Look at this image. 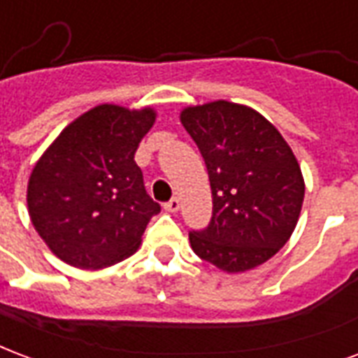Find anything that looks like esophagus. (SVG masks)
Instances as JSON below:
<instances>
[{"instance_id":"1","label":"esophagus","mask_w":358,"mask_h":358,"mask_svg":"<svg viewBox=\"0 0 358 358\" xmlns=\"http://www.w3.org/2000/svg\"><path fill=\"white\" fill-rule=\"evenodd\" d=\"M163 206H165V210H169V213H176V210L180 208V201L176 199V197H172V199L166 201Z\"/></svg>"}]
</instances>
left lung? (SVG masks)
<instances>
[{"mask_svg":"<svg viewBox=\"0 0 358 358\" xmlns=\"http://www.w3.org/2000/svg\"><path fill=\"white\" fill-rule=\"evenodd\" d=\"M180 119L213 189L208 226L189 231L193 252L227 273L260 266L300 218L306 186L290 145L264 115L226 100L186 108Z\"/></svg>","mask_w":358,"mask_h":358,"instance_id":"left-lung-1","label":"left lung"}]
</instances>
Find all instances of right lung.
I'll return each instance as SVG.
<instances>
[{
	"label": "right lung",
	"mask_w": 358,
	"mask_h": 358,
	"mask_svg": "<svg viewBox=\"0 0 358 358\" xmlns=\"http://www.w3.org/2000/svg\"><path fill=\"white\" fill-rule=\"evenodd\" d=\"M152 108L102 104L60 132L28 182V210L39 237L66 264L102 269L129 258L161 210L134 163L152 129Z\"/></svg>",
	"instance_id": "1"
}]
</instances>
